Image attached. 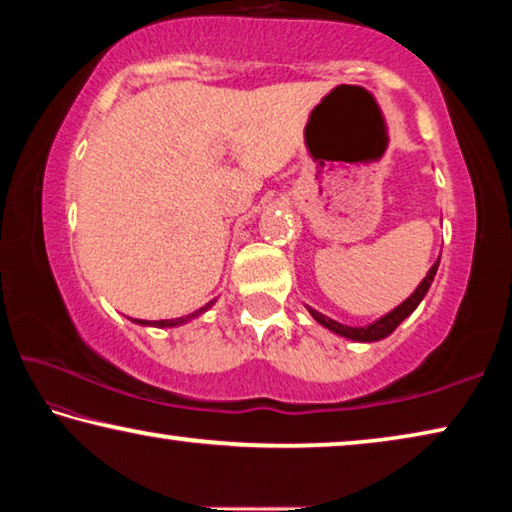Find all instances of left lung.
I'll use <instances>...</instances> for the list:
<instances>
[{"label":"left lung","instance_id":"8db88e82","mask_svg":"<svg viewBox=\"0 0 512 512\" xmlns=\"http://www.w3.org/2000/svg\"><path fill=\"white\" fill-rule=\"evenodd\" d=\"M437 266H440V259H437V262L431 266V271H428L426 278L419 282V287L415 289V294H412L408 300H403L399 307H394L392 312L385 314L383 319L373 321L371 326L351 328V326H342V323L328 319V316H323L321 312H316V310H310V314L314 316L316 321L321 323V326H326L328 330L337 332V335H342L346 339H355V342H378V339L392 335V332L396 330V326H399V323L405 319V316H410L412 312H415V307L421 303V298H424L426 291L431 289V282H433L435 273H437Z\"/></svg>","mask_w":512,"mask_h":512}]
</instances>
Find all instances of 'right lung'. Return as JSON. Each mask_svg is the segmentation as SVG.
<instances>
[{"mask_svg": "<svg viewBox=\"0 0 512 512\" xmlns=\"http://www.w3.org/2000/svg\"><path fill=\"white\" fill-rule=\"evenodd\" d=\"M212 303H214V300H212ZM212 303H207L205 307H200L198 312H193L189 316H180V319H168V321H141V319H134V323H141V326H154V328H173V326H180V323L189 321V319H193V316H198V314H202L205 310H209V307H212Z\"/></svg>", "mask_w": 512, "mask_h": 512, "instance_id": "obj_1", "label": "right lung"}]
</instances>
